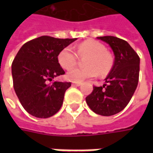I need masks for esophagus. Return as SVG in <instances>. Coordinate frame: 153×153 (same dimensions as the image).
I'll return each mask as SVG.
<instances>
[{
  "mask_svg": "<svg viewBox=\"0 0 153 153\" xmlns=\"http://www.w3.org/2000/svg\"><path fill=\"white\" fill-rule=\"evenodd\" d=\"M81 84H82L81 82H73V83H72V85L73 86H80Z\"/></svg>",
  "mask_w": 153,
  "mask_h": 153,
  "instance_id": "esophagus-1",
  "label": "esophagus"
}]
</instances>
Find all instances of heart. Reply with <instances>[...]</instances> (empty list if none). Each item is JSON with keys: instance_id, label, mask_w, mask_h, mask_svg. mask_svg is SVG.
Instances as JSON below:
<instances>
[{"instance_id": "1", "label": "heart", "mask_w": 153, "mask_h": 153, "mask_svg": "<svg viewBox=\"0 0 153 153\" xmlns=\"http://www.w3.org/2000/svg\"><path fill=\"white\" fill-rule=\"evenodd\" d=\"M76 53L71 48H65L59 53L58 61L65 70H71L77 62V55L88 56L85 60L86 68H75L66 74V78L73 82H82L85 79L108 73L112 67L111 56L105 52V48L100 42L88 40L82 42L76 48Z\"/></svg>"}]
</instances>
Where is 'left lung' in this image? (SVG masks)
<instances>
[{
  "mask_svg": "<svg viewBox=\"0 0 153 153\" xmlns=\"http://www.w3.org/2000/svg\"><path fill=\"white\" fill-rule=\"evenodd\" d=\"M97 38L111 48L114 65L105 79V84L94 86L91 94L86 97V102L96 114L108 117L120 112L130 101L138 85L140 57L123 39L111 36Z\"/></svg>",
  "mask_w": 153,
  "mask_h": 153,
  "instance_id": "obj_1",
  "label": "left lung"
}]
</instances>
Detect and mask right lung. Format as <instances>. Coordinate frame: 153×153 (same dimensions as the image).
Listing matches in <instances>:
<instances>
[{"label":"right lung","instance_id":"add662e5","mask_svg":"<svg viewBox=\"0 0 153 153\" xmlns=\"http://www.w3.org/2000/svg\"><path fill=\"white\" fill-rule=\"evenodd\" d=\"M76 38L59 39L42 36L22 46L12 64L15 93L28 113L48 118L61 108L71 82H52L65 74L58 55Z\"/></svg>","mask_w":153,"mask_h":153}]
</instances>
